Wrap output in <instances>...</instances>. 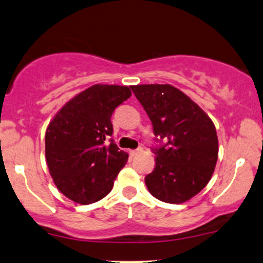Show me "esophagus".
<instances>
[{"mask_svg":"<svg viewBox=\"0 0 263 263\" xmlns=\"http://www.w3.org/2000/svg\"><path fill=\"white\" fill-rule=\"evenodd\" d=\"M139 153H142V148H138V149H136V151H129V155H131L132 158H134V156L138 155Z\"/></svg>","mask_w":263,"mask_h":263,"instance_id":"esophagus-1","label":"esophagus"}]
</instances>
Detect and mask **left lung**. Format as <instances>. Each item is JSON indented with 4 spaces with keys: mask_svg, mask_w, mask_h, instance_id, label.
Segmentation results:
<instances>
[{
    "mask_svg": "<svg viewBox=\"0 0 263 263\" xmlns=\"http://www.w3.org/2000/svg\"><path fill=\"white\" fill-rule=\"evenodd\" d=\"M166 144L154 149L155 168L144 181L153 197L182 204L202 191L215 171L218 139L214 122L187 95L172 85L131 86Z\"/></svg>",
    "mask_w": 263,
    "mask_h": 263,
    "instance_id": "8db88e82",
    "label": "left lung"
}]
</instances>
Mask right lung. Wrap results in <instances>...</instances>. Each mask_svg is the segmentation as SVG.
Returning <instances> with one entry per match:
<instances>
[{
    "label": "right lung",
    "mask_w": 263,
    "mask_h": 263,
    "mask_svg": "<svg viewBox=\"0 0 263 263\" xmlns=\"http://www.w3.org/2000/svg\"><path fill=\"white\" fill-rule=\"evenodd\" d=\"M127 86L97 84L66 102L45 136L46 161L53 182L66 198L88 205L108 195L128 154L105 138L111 115L131 97Z\"/></svg>",
    "instance_id": "add662e5"
}]
</instances>
